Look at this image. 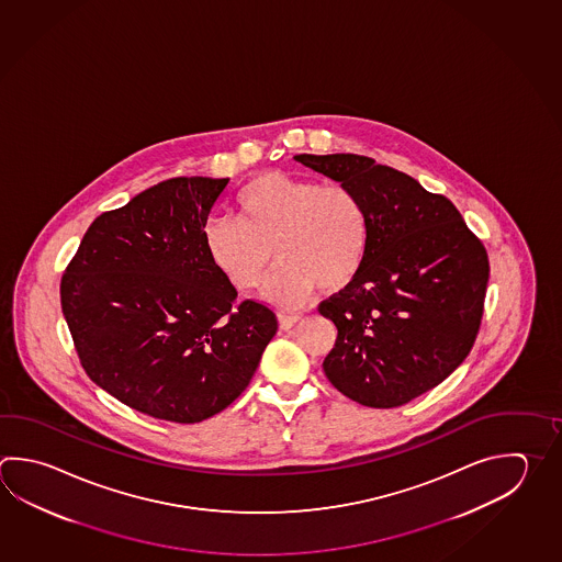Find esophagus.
<instances>
[{"label":"esophagus","mask_w":562,"mask_h":562,"mask_svg":"<svg viewBox=\"0 0 562 562\" xmlns=\"http://www.w3.org/2000/svg\"><path fill=\"white\" fill-rule=\"evenodd\" d=\"M300 319H302V316H297V314H284V312L278 314V322H280V328L282 329L294 328Z\"/></svg>","instance_id":"obj_1"}]
</instances>
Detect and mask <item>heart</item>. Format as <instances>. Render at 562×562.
Instances as JSON below:
<instances>
[{"label": "heart", "mask_w": 562, "mask_h": 562, "mask_svg": "<svg viewBox=\"0 0 562 562\" xmlns=\"http://www.w3.org/2000/svg\"><path fill=\"white\" fill-rule=\"evenodd\" d=\"M236 216H212L204 246L238 292L262 282L272 255L280 266L266 284L278 306H297L314 288L336 294L363 268L370 221L356 192L307 177L266 172L236 196Z\"/></svg>", "instance_id": "b5f03b06"}]
</instances>
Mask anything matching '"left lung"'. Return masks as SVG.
<instances>
[{"label":"left lung","instance_id":"obj_1","mask_svg":"<svg viewBox=\"0 0 562 562\" xmlns=\"http://www.w3.org/2000/svg\"><path fill=\"white\" fill-rule=\"evenodd\" d=\"M356 192L370 221L358 278L319 304L338 328L324 360L353 402L390 409L434 390L475 344L488 282L487 250L456 204L361 155H296Z\"/></svg>","mask_w":562,"mask_h":562}]
</instances>
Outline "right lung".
I'll list each match as a JSON object with an SVG mask.
<instances>
[{"mask_svg":"<svg viewBox=\"0 0 562 562\" xmlns=\"http://www.w3.org/2000/svg\"><path fill=\"white\" fill-rule=\"evenodd\" d=\"M228 179L177 177L97 216L61 278V307L93 382L140 414L199 424L248 387L276 314L236 304L204 224Z\"/></svg>","mask_w":562,"mask_h":562,"instance_id":"add662e5","label":"right lung"}]
</instances>
